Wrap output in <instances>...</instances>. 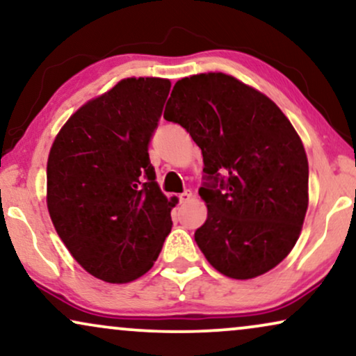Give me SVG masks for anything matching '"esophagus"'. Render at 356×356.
<instances>
[{
  "label": "esophagus",
  "instance_id": "34e87169",
  "mask_svg": "<svg viewBox=\"0 0 356 356\" xmlns=\"http://www.w3.org/2000/svg\"><path fill=\"white\" fill-rule=\"evenodd\" d=\"M191 199H192L191 191H186L184 193H181V195H179V200H181V204H187V202Z\"/></svg>",
  "mask_w": 356,
  "mask_h": 356
}]
</instances>
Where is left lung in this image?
I'll return each instance as SVG.
<instances>
[{
    "label": "left lung",
    "instance_id": "8db88e82",
    "mask_svg": "<svg viewBox=\"0 0 356 356\" xmlns=\"http://www.w3.org/2000/svg\"><path fill=\"white\" fill-rule=\"evenodd\" d=\"M164 118L187 129L204 156L207 220L195 241L232 279L276 268L299 240L309 163L287 116L259 90L222 72L179 80Z\"/></svg>",
    "mask_w": 356,
    "mask_h": 356
}]
</instances>
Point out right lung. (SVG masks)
<instances>
[{"mask_svg": "<svg viewBox=\"0 0 356 356\" xmlns=\"http://www.w3.org/2000/svg\"><path fill=\"white\" fill-rule=\"evenodd\" d=\"M170 80L129 77L62 126L47 159V210L85 271L111 284L146 274L172 228L147 145Z\"/></svg>", "mask_w": 356, "mask_h": 356, "instance_id": "1", "label": "right lung"}]
</instances>
